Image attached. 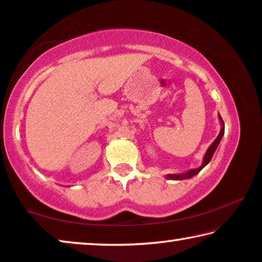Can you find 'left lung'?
<instances>
[{"mask_svg":"<svg viewBox=\"0 0 262 262\" xmlns=\"http://www.w3.org/2000/svg\"><path fill=\"white\" fill-rule=\"evenodd\" d=\"M220 120H221V123H222L221 132H220V134L217 135V138L214 140V142L210 144L208 149H207V153L205 154V158H204V163H202V165L199 167V168L190 169L189 171H187V173H185V174H169V175H167V179H170V180H182V179H189V178L194 177L195 174H198L199 171H200L202 168H204L206 165H208L209 161H210V159H212V156L214 154V151L216 150L219 143H220L222 136H224V133H225V124H224V122H222L221 116H220Z\"/></svg>","mask_w":262,"mask_h":262,"instance_id":"8db88e82","label":"left lung"}]
</instances>
